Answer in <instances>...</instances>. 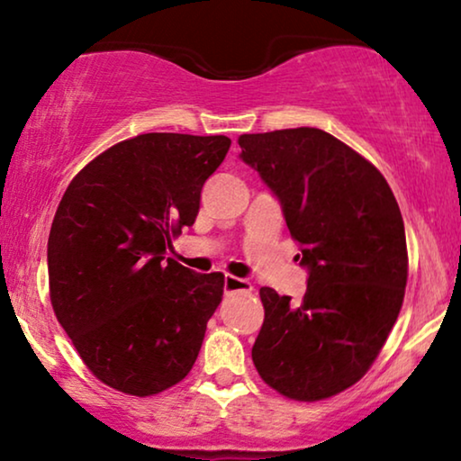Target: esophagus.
Returning <instances> with one entry per match:
<instances>
[{"mask_svg":"<svg viewBox=\"0 0 461 461\" xmlns=\"http://www.w3.org/2000/svg\"><path fill=\"white\" fill-rule=\"evenodd\" d=\"M254 285L248 279H239V276H232V275H226L224 276V292H251Z\"/></svg>","mask_w":461,"mask_h":461,"instance_id":"34e87169","label":"esophagus"}]
</instances>
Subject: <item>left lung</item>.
Segmentation results:
<instances>
[{"label": "left lung", "instance_id": "obj_1", "mask_svg": "<svg viewBox=\"0 0 461 461\" xmlns=\"http://www.w3.org/2000/svg\"><path fill=\"white\" fill-rule=\"evenodd\" d=\"M239 147L279 197L308 268L300 304L260 289L251 358L287 399H330L367 374L401 312L409 258L399 203L374 163L323 130L243 134Z\"/></svg>", "mask_w": 461, "mask_h": 461}]
</instances>
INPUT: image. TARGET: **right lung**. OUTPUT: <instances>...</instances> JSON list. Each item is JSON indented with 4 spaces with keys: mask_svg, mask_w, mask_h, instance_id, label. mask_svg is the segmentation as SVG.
Listing matches in <instances>:
<instances>
[{
    "mask_svg": "<svg viewBox=\"0 0 461 461\" xmlns=\"http://www.w3.org/2000/svg\"><path fill=\"white\" fill-rule=\"evenodd\" d=\"M226 136L150 131L122 140L71 180L48 239L50 300L86 367L106 386L153 396L188 375L224 275L166 251L199 213Z\"/></svg>",
    "mask_w": 461,
    "mask_h": 461,
    "instance_id": "obj_1",
    "label": "right lung"
}]
</instances>
